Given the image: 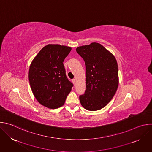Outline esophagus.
I'll return each mask as SVG.
<instances>
[{
	"mask_svg": "<svg viewBox=\"0 0 152 152\" xmlns=\"http://www.w3.org/2000/svg\"><path fill=\"white\" fill-rule=\"evenodd\" d=\"M72 82H73V83L74 85L76 84V79H72Z\"/></svg>",
	"mask_w": 152,
	"mask_h": 152,
	"instance_id": "34e87169",
	"label": "esophagus"
}]
</instances>
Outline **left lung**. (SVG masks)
<instances>
[{"mask_svg":"<svg viewBox=\"0 0 152 152\" xmlns=\"http://www.w3.org/2000/svg\"><path fill=\"white\" fill-rule=\"evenodd\" d=\"M76 50L86 66V90L79 96L80 102L86 110H101L112 100L118 88L116 59L97 42L78 47Z\"/></svg>","mask_w":152,"mask_h":152,"instance_id":"obj_1","label":"left lung"}]
</instances>
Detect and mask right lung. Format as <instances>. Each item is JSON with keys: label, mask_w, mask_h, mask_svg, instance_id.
Wrapping results in <instances>:
<instances>
[{"label": "right lung", "mask_w": 152, "mask_h": 152, "mask_svg": "<svg viewBox=\"0 0 152 152\" xmlns=\"http://www.w3.org/2000/svg\"><path fill=\"white\" fill-rule=\"evenodd\" d=\"M72 50L59 45H48L33 59L29 70L32 93L42 105L50 109L62 106L73 84L68 79L63 62Z\"/></svg>", "instance_id": "1"}]
</instances>
